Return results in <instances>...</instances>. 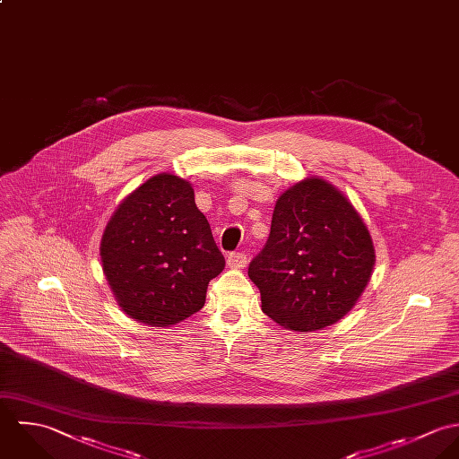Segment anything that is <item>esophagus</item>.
I'll use <instances>...</instances> for the list:
<instances>
[{
    "label": "esophagus",
    "mask_w": 459,
    "mask_h": 459,
    "mask_svg": "<svg viewBox=\"0 0 459 459\" xmlns=\"http://www.w3.org/2000/svg\"><path fill=\"white\" fill-rule=\"evenodd\" d=\"M248 263V257L243 254V252H234L227 257V264L232 268V270H243Z\"/></svg>",
    "instance_id": "1"
}]
</instances>
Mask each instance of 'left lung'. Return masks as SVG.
Masks as SVG:
<instances>
[{
	"instance_id": "8db88e82",
	"label": "left lung",
	"mask_w": 459,
	"mask_h": 459,
	"mask_svg": "<svg viewBox=\"0 0 459 459\" xmlns=\"http://www.w3.org/2000/svg\"><path fill=\"white\" fill-rule=\"evenodd\" d=\"M374 261L366 223L346 195L307 178L278 196L270 238L248 276L266 316L287 330L316 332L355 307Z\"/></svg>"
}]
</instances>
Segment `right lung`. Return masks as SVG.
I'll return each instance as SVG.
<instances>
[{
    "mask_svg": "<svg viewBox=\"0 0 459 459\" xmlns=\"http://www.w3.org/2000/svg\"><path fill=\"white\" fill-rule=\"evenodd\" d=\"M100 263L120 308L149 326L198 312L225 268L191 184L158 174L127 195L100 239Z\"/></svg>",
    "mask_w": 459,
    "mask_h": 459,
    "instance_id": "1",
    "label": "right lung"
}]
</instances>
